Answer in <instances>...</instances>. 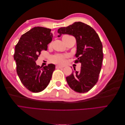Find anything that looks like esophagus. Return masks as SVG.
I'll use <instances>...</instances> for the list:
<instances>
[{
  "label": "esophagus",
  "mask_w": 125,
  "mask_h": 125,
  "mask_svg": "<svg viewBox=\"0 0 125 125\" xmlns=\"http://www.w3.org/2000/svg\"><path fill=\"white\" fill-rule=\"evenodd\" d=\"M63 67L62 66H59V65H57L56 66V68H63Z\"/></svg>",
  "instance_id": "esophagus-1"
}]
</instances>
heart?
Masks as SVG:
<instances>
[{
  "label": "heart",
  "mask_w": 125,
  "mask_h": 125,
  "mask_svg": "<svg viewBox=\"0 0 125 125\" xmlns=\"http://www.w3.org/2000/svg\"><path fill=\"white\" fill-rule=\"evenodd\" d=\"M70 36H71V35H65L63 36V37H67ZM65 56L62 55H57L52 57V61L54 63L60 64V65H62L65 62Z\"/></svg>",
  "instance_id": "heart-1"
}]
</instances>
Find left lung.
I'll return each instance as SVG.
<instances>
[{
    "label": "left lung",
    "mask_w": 125,
    "mask_h": 125,
    "mask_svg": "<svg viewBox=\"0 0 125 125\" xmlns=\"http://www.w3.org/2000/svg\"><path fill=\"white\" fill-rule=\"evenodd\" d=\"M58 33V37L66 34L75 37L78 59L74 62L81 64L80 72L74 69L75 73L66 77L68 84L75 92H88L98 81L103 61V46L99 35L92 27L81 22L60 28Z\"/></svg>",
    "instance_id": "8db88e82"
}]
</instances>
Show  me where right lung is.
I'll return each instance as SVG.
<instances>
[{
    "mask_svg": "<svg viewBox=\"0 0 125 125\" xmlns=\"http://www.w3.org/2000/svg\"><path fill=\"white\" fill-rule=\"evenodd\" d=\"M52 36L51 29L37 26L22 35L15 46L13 57L17 74L22 83L32 92L38 93L46 88L55 69L54 64L42 68L35 62L41 51L47 50Z\"/></svg>",
    "mask_w": 125,
    "mask_h": 125,
    "instance_id": "add662e5",
    "label": "right lung"
}]
</instances>
